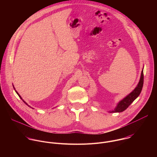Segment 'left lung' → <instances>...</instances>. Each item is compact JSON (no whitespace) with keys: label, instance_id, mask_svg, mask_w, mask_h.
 Listing matches in <instances>:
<instances>
[{"label":"left lung","instance_id":"1","mask_svg":"<svg viewBox=\"0 0 157 157\" xmlns=\"http://www.w3.org/2000/svg\"><path fill=\"white\" fill-rule=\"evenodd\" d=\"M144 70V68H143ZM142 71L141 72V76L139 80V82L136 88L133 90L128 94L127 96H125L124 99H122L121 101H120L118 104H117L116 107L112 110H110L109 113H121L125 110L133 102V101L136 99L140 95L142 89L143 87L144 84V71Z\"/></svg>","mask_w":157,"mask_h":157}]
</instances>
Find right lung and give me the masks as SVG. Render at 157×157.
Wrapping results in <instances>:
<instances>
[{"mask_svg": "<svg viewBox=\"0 0 157 157\" xmlns=\"http://www.w3.org/2000/svg\"><path fill=\"white\" fill-rule=\"evenodd\" d=\"M13 89H15V92H16V93H17V94H18V96H19V98H20V99H21V100H22V101H23V102H24V103H25V104H27V105H28V106H29V107H30V105H28V104H27V102H25V101H24V100H23V99H22V98H21V96H20V94H18V92H17V91H16V90H15V87H14V86H13ZM32 109H33V108H32Z\"/></svg>", "mask_w": 157, "mask_h": 157, "instance_id": "add662e5", "label": "right lung"}]
</instances>
